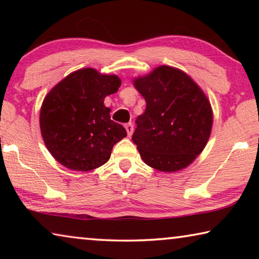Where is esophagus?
<instances>
[{"label": "esophagus", "mask_w": 259, "mask_h": 259, "mask_svg": "<svg viewBox=\"0 0 259 259\" xmlns=\"http://www.w3.org/2000/svg\"><path fill=\"white\" fill-rule=\"evenodd\" d=\"M124 128L126 130V134H128V136L130 137V136L133 135V133H134V125H133V123H126L124 125Z\"/></svg>", "instance_id": "34e87169"}]
</instances>
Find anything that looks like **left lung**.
I'll list each match as a JSON object with an SVG mask.
<instances>
[{"label":"left lung","instance_id":"1","mask_svg":"<svg viewBox=\"0 0 259 259\" xmlns=\"http://www.w3.org/2000/svg\"><path fill=\"white\" fill-rule=\"evenodd\" d=\"M134 85L146 102L136 120L133 142L147 165L175 172L203 151L212 128V109L202 89L175 67L159 66Z\"/></svg>","mask_w":259,"mask_h":259}]
</instances>
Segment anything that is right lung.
I'll return each mask as SVG.
<instances>
[{
	"label": "right lung",
	"mask_w": 259,
	"mask_h": 259,
	"mask_svg": "<svg viewBox=\"0 0 259 259\" xmlns=\"http://www.w3.org/2000/svg\"><path fill=\"white\" fill-rule=\"evenodd\" d=\"M120 85L119 76L82 68L46 96L40 112L41 135L60 164L74 171H90L109 160L113 146L126 131L111 120L104 99Z\"/></svg>",
	"instance_id": "right-lung-1"
}]
</instances>
